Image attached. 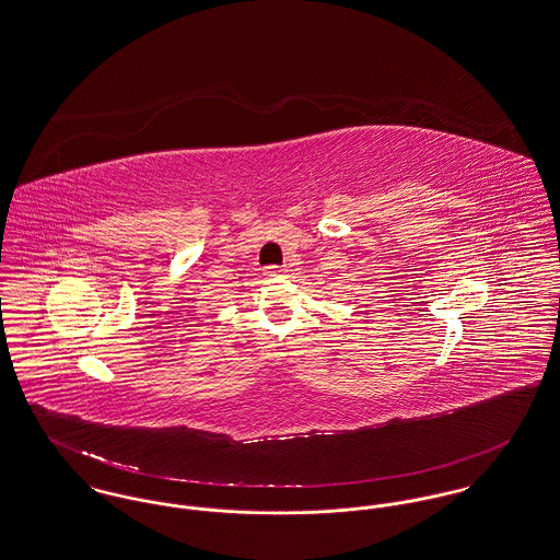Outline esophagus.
Returning a JSON list of instances; mask_svg holds the SVG:
<instances>
[{"instance_id": "34e87169", "label": "esophagus", "mask_w": 560, "mask_h": 560, "mask_svg": "<svg viewBox=\"0 0 560 560\" xmlns=\"http://www.w3.org/2000/svg\"><path fill=\"white\" fill-rule=\"evenodd\" d=\"M281 272H283V266H277V264H270V266L264 268V275H266V277H277V275H281Z\"/></svg>"}]
</instances>
